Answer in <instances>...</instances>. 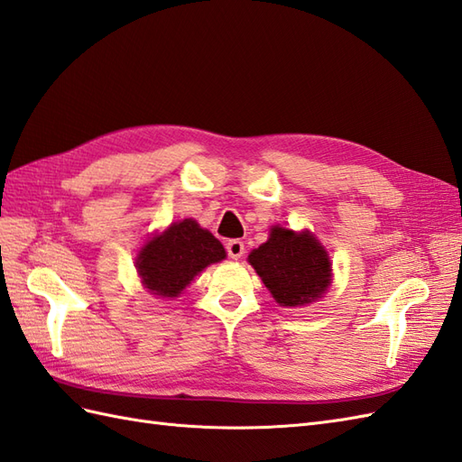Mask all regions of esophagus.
Instances as JSON below:
<instances>
[{
  "label": "esophagus",
  "mask_w": 462,
  "mask_h": 462,
  "mask_svg": "<svg viewBox=\"0 0 462 462\" xmlns=\"http://www.w3.org/2000/svg\"><path fill=\"white\" fill-rule=\"evenodd\" d=\"M226 252L230 259H240L245 254V247L242 240H228L226 242Z\"/></svg>",
  "instance_id": "1"
}]
</instances>
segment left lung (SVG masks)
<instances>
[{
	"mask_svg": "<svg viewBox=\"0 0 462 462\" xmlns=\"http://www.w3.org/2000/svg\"><path fill=\"white\" fill-rule=\"evenodd\" d=\"M247 259L281 306L310 304L322 297L332 281L329 257L309 232L294 234L273 226L269 240Z\"/></svg>",
	"mask_w": 462,
	"mask_h": 462,
	"instance_id": "left-lung-1",
	"label": "left lung"
}]
</instances>
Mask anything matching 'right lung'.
<instances>
[{
  "instance_id": "add662e5",
  "label": "right lung",
  "mask_w": 462,
  "mask_h": 462,
  "mask_svg": "<svg viewBox=\"0 0 462 462\" xmlns=\"http://www.w3.org/2000/svg\"><path fill=\"white\" fill-rule=\"evenodd\" d=\"M226 257L222 244L191 218L175 222L142 247L136 267L152 294L173 299L207 265Z\"/></svg>"
}]
</instances>
